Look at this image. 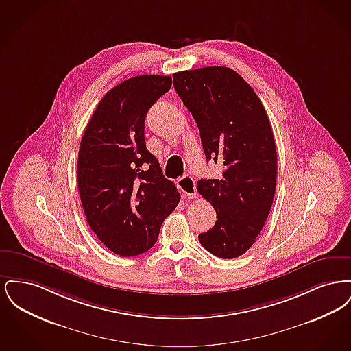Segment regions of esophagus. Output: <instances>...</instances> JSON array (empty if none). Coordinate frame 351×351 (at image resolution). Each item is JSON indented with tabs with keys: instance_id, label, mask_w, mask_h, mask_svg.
I'll return each instance as SVG.
<instances>
[{
	"instance_id": "1",
	"label": "esophagus",
	"mask_w": 351,
	"mask_h": 351,
	"mask_svg": "<svg viewBox=\"0 0 351 351\" xmlns=\"http://www.w3.org/2000/svg\"><path fill=\"white\" fill-rule=\"evenodd\" d=\"M178 188L180 189L184 199H195L196 197V183L192 176H184L178 180Z\"/></svg>"
}]
</instances>
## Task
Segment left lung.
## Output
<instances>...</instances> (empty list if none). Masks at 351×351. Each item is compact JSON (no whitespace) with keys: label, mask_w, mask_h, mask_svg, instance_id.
Returning <instances> with one entry per match:
<instances>
[{"label":"left lung","mask_w":351,"mask_h":351,"mask_svg":"<svg viewBox=\"0 0 351 351\" xmlns=\"http://www.w3.org/2000/svg\"><path fill=\"white\" fill-rule=\"evenodd\" d=\"M173 86L199 126L206 160L223 166L221 178L197 183L218 217L199 241L218 258L233 259L254 245L275 196L278 158L266 109L232 68L176 72Z\"/></svg>","instance_id":"8db88e82"}]
</instances>
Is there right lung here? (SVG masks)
I'll return each mask as SVG.
<instances>
[{"mask_svg":"<svg viewBox=\"0 0 351 351\" xmlns=\"http://www.w3.org/2000/svg\"><path fill=\"white\" fill-rule=\"evenodd\" d=\"M171 85V76L159 75L118 84L99 102L82 138L77 185L86 222L121 256L150 250L180 201L145 142L147 112Z\"/></svg>","mask_w":351,"mask_h":351,"instance_id":"right-lung-1","label":"right lung"}]
</instances>
